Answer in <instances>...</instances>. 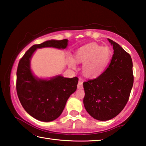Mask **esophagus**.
Here are the masks:
<instances>
[{"mask_svg":"<svg viewBox=\"0 0 146 146\" xmlns=\"http://www.w3.org/2000/svg\"><path fill=\"white\" fill-rule=\"evenodd\" d=\"M83 82H84V80L82 78L79 79V81H78V84H77V88H78V89H79V90H82V89L83 88Z\"/></svg>","mask_w":146,"mask_h":146,"instance_id":"34e87169","label":"esophagus"}]
</instances>
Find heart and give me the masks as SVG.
Segmentation results:
<instances>
[{"label": "heart", "mask_w": 146, "mask_h": 146, "mask_svg": "<svg viewBox=\"0 0 146 146\" xmlns=\"http://www.w3.org/2000/svg\"><path fill=\"white\" fill-rule=\"evenodd\" d=\"M110 56L108 48L91 43L79 48L75 54V59L77 62L83 63V72L86 76L95 77L104 70L110 61ZM76 61L70 58L69 63L71 67H75Z\"/></svg>", "instance_id": "b5f03b06"}]
</instances>
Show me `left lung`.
Masks as SVG:
<instances>
[{"label": "left lung", "instance_id": "1", "mask_svg": "<svg viewBox=\"0 0 146 146\" xmlns=\"http://www.w3.org/2000/svg\"><path fill=\"white\" fill-rule=\"evenodd\" d=\"M108 40L114 49L110 65L97 78L83 83L86 110L91 117L102 121L112 119L122 111L134 81L130 55L117 42Z\"/></svg>", "mask_w": 146, "mask_h": 146}]
</instances>
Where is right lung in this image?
<instances>
[{"label":"right lung","instance_id":"obj_1","mask_svg":"<svg viewBox=\"0 0 146 146\" xmlns=\"http://www.w3.org/2000/svg\"><path fill=\"white\" fill-rule=\"evenodd\" d=\"M68 42V39H63L35 44L19 62L16 82L17 95L26 111L38 120L50 122L61 115L68 98L76 90L78 78L62 76L48 80L36 78L31 73L30 58L36 48L53 47L65 49Z\"/></svg>","mask_w":146,"mask_h":146}]
</instances>
